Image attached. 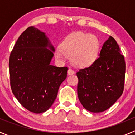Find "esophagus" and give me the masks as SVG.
<instances>
[{
    "mask_svg": "<svg viewBox=\"0 0 135 135\" xmlns=\"http://www.w3.org/2000/svg\"><path fill=\"white\" fill-rule=\"evenodd\" d=\"M68 73L69 75H72V74H74L75 73V71H74V70H72V69L69 68L68 71Z\"/></svg>",
    "mask_w": 135,
    "mask_h": 135,
    "instance_id": "34e87169",
    "label": "esophagus"
}]
</instances>
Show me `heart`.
<instances>
[{"mask_svg":"<svg viewBox=\"0 0 135 135\" xmlns=\"http://www.w3.org/2000/svg\"><path fill=\"white\" fill-rule=\"evenodd\" d=\"M99 42L93 34L74 32L70 34L55 51V57L64 61L71 57L75 66L83 68L93 64L98 57Z\"/></svg>","mask_w":135,"mask_h":135,"instance_id":"1","label":"heart"}]
</instances>
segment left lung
<instances>
[{
  "label": "left lung",
  "instance_id": "obj_1",
  "mask_svg": "<svg viewBox=\"0 0 135 135\" xmlns=\"http://www.w3.org/2000/svg\"><path fill=\"white\" fill-rule=\"evenodd\" d=\"M99 57L76 73L78 99L86 109L94 113L109 109L122 95L126 70L124 57L112 36L104 42Z\"/></svg>",
  "mask_w": 135,
  "mask_h": 135
}]
</instances>
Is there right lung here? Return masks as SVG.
Instances as JSON below:
<instances>
[{
    "mask_svg": "<svg viewBox=\"0 0 135 135\" xmlns=\"http://www.w3.org/2000/svg\"><path fill=\"white\" fill-rule=\"evenodd\" d=\"M54 51L45 33L31 26L20 35L11 53L12 92L21 105L35 114L51 108L67 77V67L50 64Z\"/></svg>",
    "mask_w": 135,
    "mask_h": 135,
    "instance_id": "obj_1",
    "label": "right lung"
}]
</instances>
